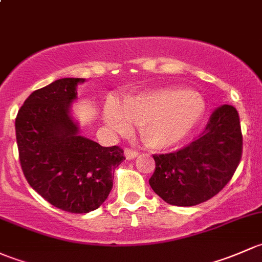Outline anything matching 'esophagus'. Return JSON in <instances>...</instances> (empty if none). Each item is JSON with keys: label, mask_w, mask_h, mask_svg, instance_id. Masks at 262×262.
Segmentation results:
<instances>
[{"label": "esophagus", "mask_w": 262, "mask_h": 262, "mask_svg": "<svg viewBox=\"0 0 262 262\" xmlns=\"http://www.w3.org/2000/svg\"><path fill=\"white\" fill-rule=\"evenodd\" d=\"M139 152L136 150H132V149H125V156L127 160H134L135 158H137Z\"/></svg>", "instance_id": "obj_1"}]
</instances>
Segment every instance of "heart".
<instances>
[{
    "label": "heart",
    "instance_id": "1",
    "mask_svg": "<svg viewBox=\"0 0 262 262\" xmlns=\"http://www.w3.org/2000/svg\"><path fill=\"white\" fill-rule=\"evenodd\" d=\"M204 103L199 96L178 88H159L130 97L121 106L108 101L103 120L113 134L127 135L140 126L142 141L154 150H168L190 136L202 121Z\"/></svg>",
    "mask_w": 262,
    "mask_h": 262
}]
</instances>
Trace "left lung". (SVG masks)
I'll return each instance as SVG.
<instances>
[{
	"label": "left lung",
	"mask_w": 262,
	"mask_h": 262,
	"mask_svg": "<svg viewBox=\"0 0 262 262\" xmlns=\"http://www.w3.org/2000/svg\"><path fill=\"white\" fill-rule=\"evenodd\" d=\"M238 113L230 104L212 112L203 134L184 149L154 155L155 171L149 184L166 203L196 206L220 193L241 160Z\"/></svg>",
	"instance_id": "obj_1"
}]
</instances>
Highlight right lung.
Instances as JSON below:
<instances>
[{
  "label": "right lung",
  "mask_w": 262,
  "mask_h": 262,
  "mask_svg": "<svg viewBox=\"0 0 262 262\" xmlns=\"http://www.w3.org/2000/svg\"><path fill=\"white\" fill-rule=\"evenodd\" d=\"M84 78H61L32 92L15 121L24 175L56 208L88 213L103 204L112 174L125 160L118 146L103 147L80 135L72 116L77 87Z\"/></svg>",
  "instance_id": "right-lung-1"
}]
</instances>
